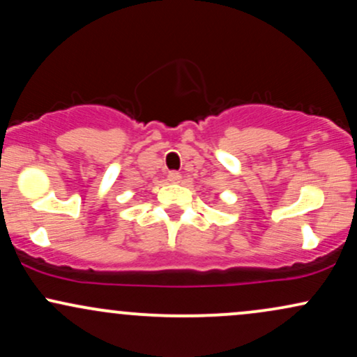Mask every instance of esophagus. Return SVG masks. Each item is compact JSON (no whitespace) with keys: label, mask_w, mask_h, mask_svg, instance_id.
I'll return each mask as SVG.
<instances>
[{"label":"esophagus","mask_w":357,"mask_h":357,"mask_svg":"<svg viewBox=\"0 0 357 357\" xmlns=\"http://www.w3.org/2000/svg\"><path fill=\"white\" fill-rule=\"evenodd\" d=\"M167 179H169L171 183H179L181 181V174H179L178 171H171V173L167 174Z\"/></svg>","instance_id":"1"}]
</instances>
